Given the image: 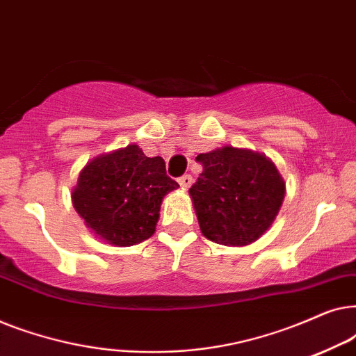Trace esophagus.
I'll return each mask as SVG.
<instances>
[{
	"mask_svg": "<svg viewBox=\"0 0 356 356\" xmlns=\"http://www.w3.org/2000/svg\"><path fill=\"white\" fill-rule=\"evenodd\" d=\"M178 183L183 189H188L193 184V177H191V175H183V177L178 179Z\"/></svg>",
	"mask_w": 356,
	"mask_h": 356,
	"instance_id": "obj_1",
	"label": "esophagus"
}]
</instances>
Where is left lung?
<instances>
[{
    "instance_id": "8db88e82",
    "label": "left lung",
    "mask_w": 356,
    "mask_h": 356,
    "mask_svg": "<svg viewBox=\"0 0 356 356\" xmlns=\"http://www.w3.org/2000/svg\"><path fill=\"white\" fill-rule=\"evenodd\" d=\"M202 173L189 188L202 235L245 246L269 230L285 197V181L270 159L225 145L199 154Z\"/></svg>"
}]
</instances>
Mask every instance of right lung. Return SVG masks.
Returning <instances> with one entry per match:
<instances>
[{"label":"right lung","instance_id":"obj_1","mask_svg":"<svg viewBox=\"0 0 356 356\" xmlns=\"http://www.w3.org/2000/svg\"><path fill=\"white\" fill-rule=\"evenodd\" d=\"M179 184L162 157H147L139 145L92 159L72 188V206L87 228L115 246H133L155 233L160 204Z\"/></svg>","mask_w":356,"mask_h":356}]
</instances>
